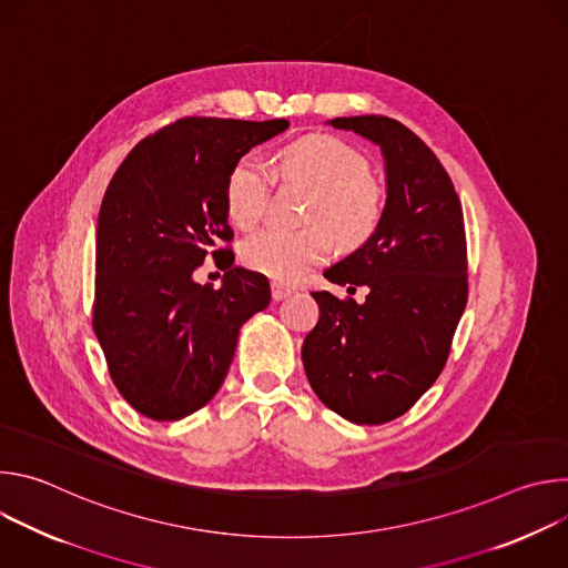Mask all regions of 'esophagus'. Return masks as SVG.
<instances>
[{"mask_svg":"<svg viewBox=\"0 0 568 568\" xmlns=\"http://www.w3.org/2000/svg\"><path fill=\"white\" fill-rule=\"evenodd\" d=\"M290 294H292V287H287L285 283H278V281L272 283V298H274V301H283V298L290 296Z\"/></svg>","mask_w":568,"mask_h":568,"instance_id":"1","label":"esophagus"}]
</instances>
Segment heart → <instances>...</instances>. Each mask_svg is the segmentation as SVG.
Instances as JSON below:
<instances>
[{
    "label": "heart",
    "mask_w": 568,
    "mask_h": 568,
    "mask_svg": "<svg viewBox=\"0 0 568 568\" xmlns=\"http://www.w3.org/2000/svg\"><path fill=\"white\" fill-rule=\"evenodd\" d=\"M276 173L316 189L312 204L314 224L305 231L263 229L242 245V261L278 283L301 278L310 267L328 261L335 235L346 245L364 242L384 213V191L368 175L366 156L346 141L328 134L303 136L281 150ZM272 171L256 154L235 161L226 180V213L240 229L256 226L270 204Z\"/></svg>",
    "instance_id": "1"
}]
</instances>
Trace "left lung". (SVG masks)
I'll list each match as a JSON object with an SVG mask.
<instances>
[{
    "label": "left lung",
    "mask_w": 568,
    "mask_h": 568,
    "mask_svg": "<svg viewBox=\"0 0 568 568\" xmlns=\"http://www.w3.org/2000/svg\"><path fill=\"white\" fill-rule=\"evenodd\" d=\"M384 156L386 204L377 229L323 272L331 283L366 285V301L312 292L318 321L301 357L310 386L355 425L407 414L440 375L467 303V247L460 200L429 150L388 116L328 121Z\"/></svg>",
    "instance_id": "obj_1"
}]
</instances>
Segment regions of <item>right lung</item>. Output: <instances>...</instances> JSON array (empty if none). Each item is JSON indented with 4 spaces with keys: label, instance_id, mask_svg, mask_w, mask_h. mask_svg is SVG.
I'll list each match as a JSON object with an SVG mask.
<instances>
[{
    "label": "right lung",
    "instance_id": "obj_1",
    "mask_svg": "<svg viewBox=\"0 0 568 568\" xmlns=\"http://www.w3.org/2000/svg\"><path fill=\"white\" fill-rule=\"evenodd\" d=\"M285 119L189 116L139 141L114 173L97 226L94 333L114 386L150 420H182L220 390L237 333L270 305V281L233 267L226 180ZM213 253L220 291L192 272Z\"/></svg>",
    "mask_w": 568,
    "mask_h": 568
}]
</instances>
